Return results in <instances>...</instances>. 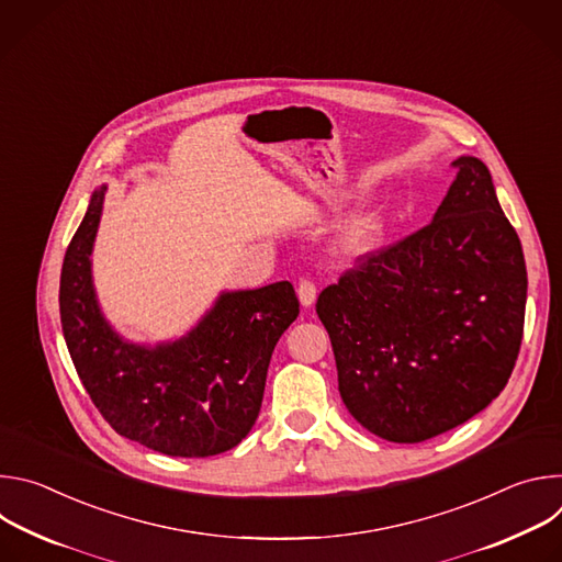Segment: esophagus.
I'll return each mask as SVG.
<instances>
[{
	"mask_svg": "<svg viewBox=\"0 0 562 562\" xmlns=\"http://www.w3.org/2000/svg\"><path fill=\"white\" fill-rule=\"evenodd\" d=\"M315 284H313V280H308V278H302L300 280V284H297V297H300V302H302V306H311L313 302H315Z\"/></svg>",
	"mask_w": 562,
	"mask_h": 562,
	"instance_id": "obj_1",
	"label": "esophagus"
}]
</instances>
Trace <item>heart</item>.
I'll use <instances>...</instances> for the list:
<instances>
[{
	"label": "heart",
	"instance_id": "1",
	"mask_svg": "<svg viewBox=\"0 0 562 562\" xmlns=\"http://www.w3.org/2000/svg\"><path fill=\"white\" fill-rule=\"evenodd\" d=\"M380 235H382V222L375 217H364L342 235L340 251L347 256H362L380 243Z\"/></svg>",
	"mask_w": 562,
	"mask_h": 562
}]
</instances>
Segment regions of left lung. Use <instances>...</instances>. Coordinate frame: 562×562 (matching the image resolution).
<instances>
[{
  "label": "left lung",
  "mask_w": 562,
  "mask_h": 562,
  "mask_svg": "<svg viewBox=\"0 0 562 562\" xmlns=\"http://www.w3.org/2000/svg\"><path fill=\"white\" fill-rule=\"evenodd\" d=\"M434 220L358 256L317 297L349 414L389 442H423L505 389L522 342L527 269L490 169L451 162Z\"/></svg>",
  "instance_id": "left-lung-1"
}]
</instances>
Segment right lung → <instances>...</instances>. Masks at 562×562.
<instances>
[{"label":"right lung","mask_w":562,"mask_h":562,"mask_svg":"<svg viewBox=\"0 0 562 562\" xmlns=\"http://www.w3.org/2000/svg\"><path fill=\"white\" fill-rule=\"evenodd\" d=\"M104 193H93L61 265L59 315L75 371L120 436L178 458L228 451L256 425L271 353L300 313L293 284L222 293L187 338L128 345L106 325L91 282Z\"/></svg>","instance_id":"right-lung-1"}]
</instances>
